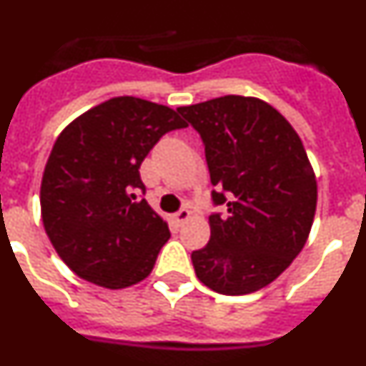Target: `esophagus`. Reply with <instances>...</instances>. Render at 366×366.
<instances>
[{
  "label": "esophagus",
  "instance_id": "obj_1",
  "mask_svg": "<svg viewBox=\"0 0 366 366\" xmlns=\"http://www.w3.org/2000/svg\"><path fill=\"white\" fill-rule=\"evenodd\" d=\"M190 216H192V212H190L189 209H179V211H177L176 214H174V219H176V222H177V225H181V223H185L187 219L190 218Z\"/></svg>",
  "mask_w": 366,
  "mask_h": 366
}]
</instances>
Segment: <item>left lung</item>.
<instances>
[{
  "label": "left lung",
  "mask_w": 366,
  "mask_h": 366,
  "mask_svg": "<svg viewBox=\"0 0 366 366\" xmlns=\"http://www.w3.org/2000/svg\"><path fill=\"white\" fill-rule=\"evenodd\" d=\"M177 112L202 135L214 205L211 240L190 254L198 279L222 295L273 282L302 251L317 181L299 134L273 106L225 95Z\"/></svg>",
  "instance_id": "8db88e82"
}]
</instances>
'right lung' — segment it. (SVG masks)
<instances>
[{
	"label": "right lung",
	"instance_id": "1",
	"mask_svg": "<svg viewBox=\"0 0 366 366\" xmlns=\"http://www.w3.org/2000/svg\"><path fill=\"white\" fill-rule=\"evenodd\" d=\"M187 128L179 113L137 97H115L58 135L41 177V219L71 271L121 290L152 273L168 225L148 205L139 168L164 134Z\"/></svg>",
	"mask_w": 366,
	"mask_h": 366
}]
</instances>
